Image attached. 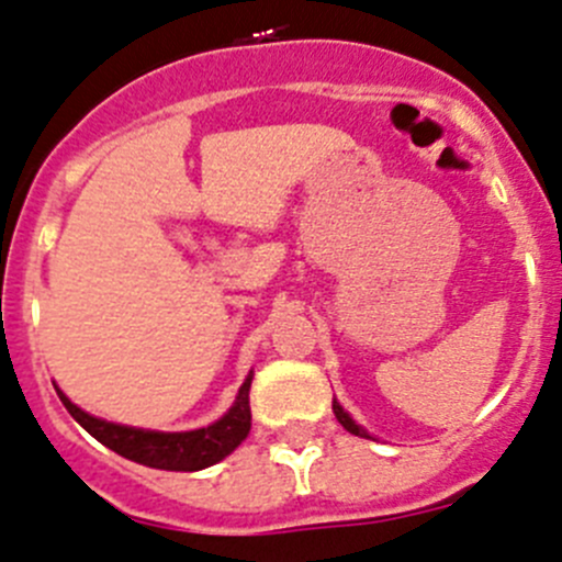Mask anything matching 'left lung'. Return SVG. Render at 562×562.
<instances>
[{
    "mask_svg": "<svg viewBox=\"0 0 562 562\" xmlns=\"http://www.w3.org/2000/svg\"><path fill=\"white\" fill-rule=\"evenodd\" d=\"M331 409H334V415H337V420H339V424H342V426H345V429L351 431V435H357V437H370V435H368V431H364V429H362V426H359V424H357V420H353V418H351V415H348V412H345V409H342V406H339V401H337V398H334Z\"/></svg>",
    "mask_w": 562,
    "mask_h": 562,
    "instance_id": "8db88e82",
    "label": "left lung"
}]
</instances>
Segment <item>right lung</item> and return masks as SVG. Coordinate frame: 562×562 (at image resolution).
I'll use <instances>...</instances> for the list:
<instances>
[{
    "mask_svg": "<svg viewBox=\"0 0 562 562\" xmlns=\"http://www.w3.org/2000/svg\"><path fill=\"white\" fill-rule=\"evenodd\" d=\"M250 382H254V370L245 375L236 401L223 418L192 431H156L111 424V420L94 418L77 404H71V398H66L58 384H55V390H58L71 418L94 440H100L102 446H108L125 460L158 468V471H203V468L217 465L220 460H225L250 435Z\"/></svg>",
    "mask_w": 562,
    "mask_h": 562,
    "instance_id": "1",
    "label": "right lung"
}]
</instances>
